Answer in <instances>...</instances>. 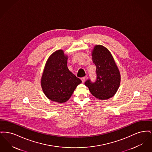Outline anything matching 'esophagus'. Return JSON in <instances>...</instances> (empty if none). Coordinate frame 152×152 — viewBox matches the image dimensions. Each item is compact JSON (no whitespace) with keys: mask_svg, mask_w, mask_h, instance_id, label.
<instances>
[{"mask_svg":"<svg viewBox=\"0 0 152 152\" xmlns=\"http://www.w3.org/2000/svg\"><path fill=\"white\" fill-rule=\"evenodd\" d=\"M86 77H82L81 80V81H82V83H84L85 82V81H86Z\"/></svg>","mask_w":152,"mask_h":152,"instance_id":"34e87169","label":"esophagus"}]
</instances>
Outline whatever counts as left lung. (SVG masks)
Here are the masks:
<instances>
[{
  "label": "left lung",
  "instance_id": "1",
  "mask_svg": "<svg viewBox=\"0 0 152 152\" xmlns=\"http://www.w3.org/2000/svg\"><path fill=\"white\" fill-rule=\"evenodd\" d=\"M92 60L96 66L97 79L85 83L90 92L99 100H107L116 94L120 85L121 75L114 58L108 50L96 45L92 51Z\"/></svg>",
  "mask_w": 152,
  "mask_h": 152
}]
</instances>
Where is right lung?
I'll list each match as a JSON object with an SVG mask.
<instances>
[{"mask_svg": "<svg viewBox=\"0 0 152 152\" xmlns=\"http://www.w3.org/2000/svg\"><path fill=\"white\" fill-rule=\"evenodd\" d=\"M68 56L58 50L48 58L41 78L44 94L51 101L63 103L71 97L81 80L67 66Z\"/></svg>", "mask_w": 152, "mask_h": 152, "instance_id": "obj_1", "label": "right lung"}]
</instances>
